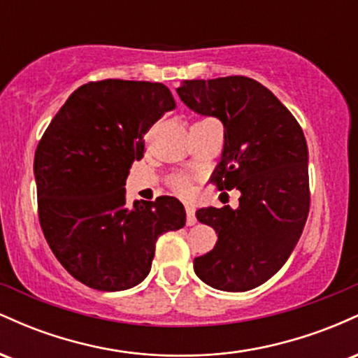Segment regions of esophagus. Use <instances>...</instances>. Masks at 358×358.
<instances>
[{"label":"esophagus","mask_w":358,"mask_h":358,"mask_svg":"<svg viewBox=\"0 0 358 358\" xmlns=\"http://www.w3.org/2000/svg\"><path fill=\"white\" fill-rule=\"evenodd\" d=\"M185 210H187V225H195L196 217H195V207L192 203L185 205Z\"/></svg>","instance_id":"esophagus-1"}]
</instances>
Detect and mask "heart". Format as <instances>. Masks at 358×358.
Segmentation results:
<instances>
[{"instance_id":"b5f03b06","label":"heart","mask_w":358,"mask_h":358,"mask_svg":"<svg viewBox=\"0 0 358 358\" xmlns=\"http://www.w3.org/2000/svg\"><path fill=\"white\" fill-rule=\"evenodd\" d=\"M171 187L178 195H188L192 192V182L187 175H176L171 180Z\"/></svg>"}]
</instances>
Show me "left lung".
<instances>
[{
	"mask_svg": "<svg viewBox=\"0 0 358 358\" xmlns=\"http://www.w3.org/2000/svg\"><path fill=\"white\" fill-rule=\"evenodd\" d=\"M180 99L224 124L222 159L210 176L219 190L241 192L239 207H207L196 219L219 241L193 269L205 285L248 291L282 268L310 212L308 146L301 126L281 101L244 76L185 80Z\"/></svg>",
	"mask_w": 358,
	"mask_h": 358,
	"instance_id": "left-lung-1",
	"label": "left lung"
}]
</instances>
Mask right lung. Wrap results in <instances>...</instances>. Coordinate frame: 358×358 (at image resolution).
I'll return each mask as SVG.
<instances>
[{
    "instance_id": "1",
    "label": "right lung",
    "mask_w": 358,
    "mask_h": 358,
    "mask_svg": "<svg viewBox=\"0 0 358 358\" xmlns=\"http://www.w3.org/2000/svg\"><path fill=\"white\" fill-rule=\"evenodd\" d=\"M175 109L158 82L106 79L80 85L35 151L38 219L52 252L77 281L122 291L150 274L162 234L185 225L175 196L126 205V178L146 131Z\"/></svg>"
}]
</instances>
